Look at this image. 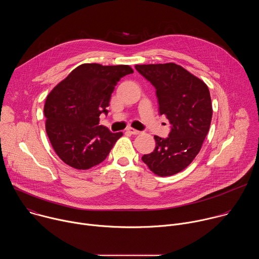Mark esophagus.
<instances>
[{
  "label": "esophagus",
  "instance_id": "obj_1",
  "mask_svg": "<svg viewBox=\"0 0 259 259\" xmlns=\"http://www.w3.org/2000/svg\"><path fill=\"white\" fill-rule=\"evenodd\" d=\"M127 132H129L130 134H133V135H137V134L140 133V131H138V130H136V129H133V128H131V127H129V128L127 129Z\"/></svg>",
  "mask_w": 259,
  "mask_h": 259
}]
</instances>
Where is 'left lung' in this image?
Returning <instances> with one entry per match:
<instances>
[{
  "instance_id": "8db88e82",
  "label": "left lung",
  "mask_w": 259,
  "mask_h": 259,
  "mask_svg": "<svg viewBox=\"0 0 259 259\" xmlns=\"http://www.w3.org/2000/svg\"><path fill=\"white\" fill-rule=\"evenodd\" d=\"M156 88L160 115L171 124L166 138L155 136L153 153L141 160L155 174L170 176L187 168L199 154L212 119L207 85L175 63L135 65Z\"/></svg>"
}]
</instances>
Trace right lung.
<instances>
[{"mask_svg": "<svg viewBox=\"0 0 259 259\" xmlns=\"http://www.w3.org/2000/svg\"><path fill=\"white\" fill-rule=\"evenodd\" d=\"M129 65L84 63L73 69L47 96L46 132L57 156L68 166L86 170L103 162L122 132L99 125L107 115L110 95Z\"/></svg>", "mask_w": 259, "mask_h": 259, "instance_id": "right-lung-1", "label": "right lung"}]
</instances>
